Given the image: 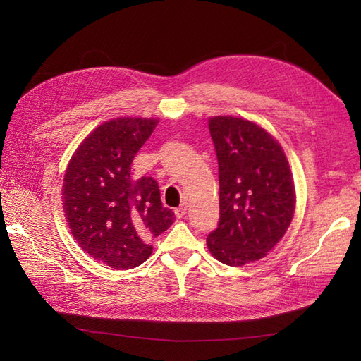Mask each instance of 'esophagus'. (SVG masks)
<instances>
[{
	"label": "esophagus",
	"instance_id": "1",
	"mask_svg": "<svg viewBox=\"0 0 361 361\" xmlns=\"http://www.w3.org/2000/svg\"><path fill=\"white\" fill-rule=\"evenodd\" d=\"M187 209H188L187 203H182L179 207H176V209H174V215H176L178 218H182L185 214H187Z\"/></svg>",
	"mask_w": 361,
	"mask_h": 361
}]
</instances>
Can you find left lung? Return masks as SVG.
<instances>
[{
	"label": "left lung",
	"instance_id": "obj_1",
	"mask_svg": "<svg viewBox=\"0 0 361 361\" xmlns=\"http://www.w3.org/2000/svg\"><path fill=\"white\" fill-rule=\"evenodd\" d=\"M209 130L218 159L220 221L207 236L212 256L228 267L265 257L285 236L295 211L285 152L264 128L216 116Z\"/></svg>",
	"mask_w": 361,
	"mask_h": 361
}]
</instances>
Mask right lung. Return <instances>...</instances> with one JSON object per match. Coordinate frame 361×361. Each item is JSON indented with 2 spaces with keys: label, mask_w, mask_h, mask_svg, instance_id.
Segmentation results:
<instances>
[{
  "label": "right lung",
  "mask_w": 361,
  "mask_h": 361,
  "mask_svg": "<svg viewBox=\"0 0 361 361\" xmlns=\"http://www.w3.org/2000/svg\"><path fill=\"white\" fill-rule=\"evenodd\" d=\"M158 118L118 117L85 137L68 164L63 206L76 243L90 257L130 269L152 255V238L173 224L154 178L130 174L137 152Z\"/></svg>",
  "instance_id": "add662e5"
}]
</instances>
